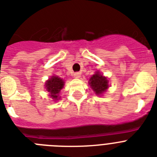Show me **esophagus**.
<instances>
[{
  "mask_svg": "<svg viewBox=\"0 0 157 157\" xmlns=\"http://www.w3.org/2000/svg\"><path fill=\"white\" fill-rule=\"evenodd\" d=\"M74 77L78 78L81 77V74H80V72H75V73L74 74Z\"/></svg>",
  "mask_w": 157,
  "mask_h": 157,
  "instance_id": "1",
  "label": "esophagus"
}]
</instances>
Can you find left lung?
<instances>
[{
    "instance_id": "obj_1",
    "label": "left lung",
    "mask_w": 157,
    "mask_h": 157,
    "mask_svg": "<svg viewBox=\"0 0 157 157\" xmlns=\"http://www.w3.org/2000/svg\"><path fill=\"white\" fill-rule=\"evenodd\" d=\"M90 87L92 88L95 94H100L103 93L105 90L108 88V81L107 78L103 77V75H99V72H97L92 75L90 78Z\"/></svg>"
}]
</instances>
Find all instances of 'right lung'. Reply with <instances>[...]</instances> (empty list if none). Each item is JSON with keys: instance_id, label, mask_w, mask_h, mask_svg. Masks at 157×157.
Here are the masks:
<instances>
[{"instance_id": "obj_1", "label": "right lung", "mask_w": 157, "mask_h": 157, "mask_svg": "<svg viewBox=\"0 0 157 157\" xmlns=\"http://www.w3.org/2000/svg\"><path fill=\"white\" fill-rule=\"evenodd\" d=\"M64 86V82L61 78L57 76H52L46 82V87L48 92H50V98L54 99H58V94Z\"/></svg>"}]
</instances>
